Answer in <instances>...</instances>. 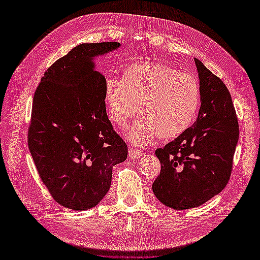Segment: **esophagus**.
I'll list each match as a JSON object with an SVG mask.
<instances>
[{
  "label": "esophagus",
  "mask_w": 260,
  "mask_h": 260,
  "mask_svg": "<svg viewBox=\"0 0 260 260\" xmlns=\"http://www.w3.org/2000/svg\"><path fill=\"white\" fill-rule=\"evenodd\" d=\"M142 155H143L142 151L136 150V148H133V147H129V150H128V156H129V158H139Z\"/></svg>",
  "instance_id": "obj_1"
}]
</instances>
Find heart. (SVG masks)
I'll list each match as a JSON object with an SVG mask.
<instances>
[{"label": "heart", "instance_id": "1", "mask_svg": "<svg viewBox=\"0 0 260 260\" xmlns=\"http://www.w3.org/2000/svg\"><path fill=\"white\" fill-rule=\"evenodd\" d=\"M104 103L109 119L119 127L135 112L141 115L126 135L134 144L143 145L158 135L173 139L183 134L200 108L201 89L194 76L167 64L142 61L126 67L121 79L107 77Z\"/></svg>", "mask_w": 260, "mask_h": 260}]
</instances>
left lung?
Returning <instances> with one entry per match:
<instances>
[{
    "instance_id": "1",
    "label": "left lung",
    "mask_w": 260,
    "mask_h": 260,
    "mask_svg": "<svg viewBox=\"0 0 260 260\" xmlns=\"http://www.w3.org/2000/svg\"><path fill=\"white\" fill-rule=\"evenodd\" d=\"M201 89L198 118L183 134L155 155L161 172L154 181V194L175 210L201 206L227 185L239 139L233 99L222 80L194 59Z\"/></svg>"
}]
</instances>
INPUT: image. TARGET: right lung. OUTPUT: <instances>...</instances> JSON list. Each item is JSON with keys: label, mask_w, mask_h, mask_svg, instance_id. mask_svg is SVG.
Listing matches in <instances>:
<instances>
[{"label": "right lung", "mask_w": 260, "mask_h": 260, "mask_svg": "<svg viewBox=\"0 0 260 260\" xmlns=\"http://www.w3.org/2000/svg\"><path fill=\"white\" fill-rule=\"evenodd\" d=\"M118 42L81 43L49 67L33 97L27 144L43 184L60 206L88 210L102 201L127 145L104 103L105 77L93 58Z\"/></svg>", "instance_id": "1"}]
</instances>
